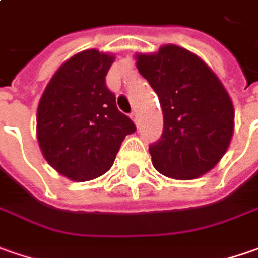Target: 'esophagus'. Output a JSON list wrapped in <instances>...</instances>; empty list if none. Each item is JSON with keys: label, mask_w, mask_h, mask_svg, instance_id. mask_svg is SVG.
<instances>
[{"label": "esophagus", "mask_w": 258, "mask_h": 258, "mask_svg": "<svg viewBox=\"0 0 258 258\" xmlns=\"http://www.w3.org/2000/svg\"><path fill=\"white\" fill-rule=\"evenodd\" d=\"M131 118H133L134 124H136V125H139V112H137V111H134V112L131 114Z\"/></svg>", "instance_id": "obj_1"}]
</instances>
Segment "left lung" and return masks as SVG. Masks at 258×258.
Here are the masks:
<instances>
[{
  "label": "left lung",
  "instance_id": "obj_1",
  "mask_svg": "<svg viewBox=\"0 0 258 258\" xmlns=\"http://www.w3.org/2000/svg\"><path fill=\"white\" fill-rule=\"evenodd\" d=\"M136 60L163 111L162 137L149 147L154 169L177 180L212 170L234 134V105L218 76L199 56L176 44L137 53Z\"/></svg>",
  "mask_w": 258,
  "mask_h": 258
}]
</instances>
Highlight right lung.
I'll return each mask as SVG.
<instances>
[{
  "label": "right lung",
  "mask_w": 258,
  "mask_h": 258,
  "mask_svg": "<svg viewBox=\"0 0 258 258\" xmlns=\"http://www.w3.org/2000/svg\"><path fill=\"white\" fill-rule=\"evenodd\" d=\"M114 54H73L51 76L37 107V141L51 167L73 182L107 173L136 125L118 111L105 76Z\"/></svg>",
  "instance_id": "add662e5"
}]
</instances>
